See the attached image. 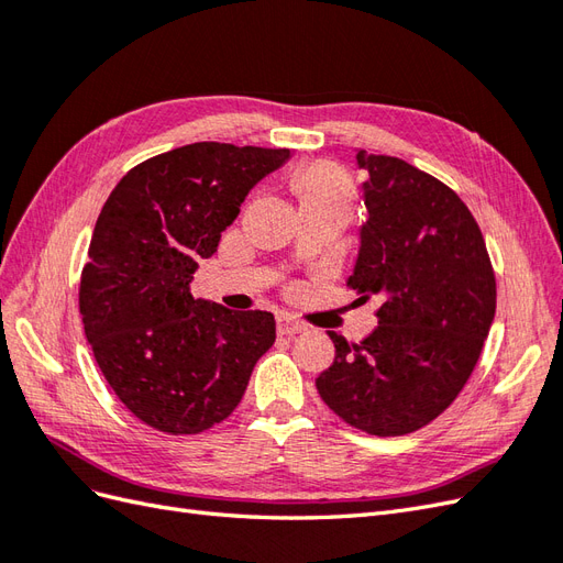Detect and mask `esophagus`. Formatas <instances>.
Returning <instances> with one entry per match:
<instances>
[{
    "label": "esophagus",
    "mask_w": 563,
    "mask_h": 563,
    "mask_svg": "<svg viewBox=\"0 0 563 563\" xmlns=\"http://www.w3.org/2000/svg\"><path fill=\"white\" fill-rule=\"evenodd\" d=\"M277 331H279V335H296V333L305 331V327H302V321H298L294 317H279Z\"/></svg>",
    "instance_id": "1"
}]
</instances>
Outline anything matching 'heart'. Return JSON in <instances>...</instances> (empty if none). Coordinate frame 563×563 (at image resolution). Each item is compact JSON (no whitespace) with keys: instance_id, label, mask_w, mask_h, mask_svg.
Masks as SVG:
<instances>
[{"instance_id":"heart-1","label":"heart","mask_w":563,"mask_h":563,"mask_svg":"<svg viewBox=\"0 0 563 563\" xmlns=\"http://www.w3.org/2000/svg\"><path fill=\"white\" fill-rule=\"evenodd\" d=\"M291 187L300 199V207L323 199H352V185L343 168L333 162H310L296 168Z\"/></svg>"}]
</instances>
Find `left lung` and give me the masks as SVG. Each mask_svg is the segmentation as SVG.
I'll return each instance as SVG.
<instances>
[{
    "label": "left lung",
    "mask_w": 563,
    "mask_h": 563,
    "mask_svg": "<svg viewBox=\"0 0 563 563\" xmlns=\"http://www.w3.org/2000/svg\"><path fill=\"white\" fill-rule=\"evenodd\" d=\"M368 174V220L347 286L380 300L360 343L329 331L333 364L321 399L352 428L411 434L455 401L479 362L496 314V275L484 234L449 185L404 159L356 152Z\"/></svg>",
    "instance_id": "1"
}]
</instances>
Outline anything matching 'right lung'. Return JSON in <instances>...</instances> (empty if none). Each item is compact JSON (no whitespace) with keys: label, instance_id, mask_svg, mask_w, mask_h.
<instances>
[{"label":"right lung","instance_id":"right-lung-1","mask_svg":"<svg viewBox=\"0 0 563 563\" xmlns=\"http://www.w3.org/2000/svg\"><path fill=\"white\" fill-rule=\"evenodd\" d=\"M288 159L279 147L192 143L133 166L100 211L79 312L96 364L129 411L166 434H199L242 401L275 317L195 300L251 187Z\"/></svg>","mask_w":563,"mask_h":563}]
</instances>
